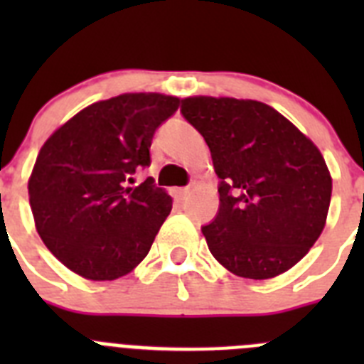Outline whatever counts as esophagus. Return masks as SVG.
<instances>
[{
  "instance_id": "esophagus-1",
  "label": "esophagus",
  "mask_w": 364,
  "mask_h": 364,
  "mask_svg": "<svg viewBox=\"0 0 364 364\" xmlns=\"http://www.w3.org/2000/svg\"><path fill=\"white\" fill-rule=\"evenodd\" d=\"M189 193H191V189H189V188H182V189H178V197L186 198L189 195Z\"/></svg>"
}]
</instances>
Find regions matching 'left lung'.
Listing matches in <instances>:
<instances>
[{
	"instance_id": "1",
	"label": "left lung",
	"mask_w": 364,
	"mask_h": 364,
	"mask_svg": "<svg viewBox=\"0 0 364 364\" xmlns=\"http://www.w3.org/2000/svg\"><path fill=\"white\" fill-rule=\"evenodd\" d=\"M182 114L204 136L220 178L218 215L202 228L211 255L255 281L294 268L323 233L332 198L317 146L257 100L189 96Z\"/></svg>"
}]
</instances>
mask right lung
<instances>
[{"label":"right lung","instance_id":"obj_1","mask_svg":"<svg viewBox=\"0 0 364 364\" xmlns=\"http://www.w3.org/2000/svg\"><path fill=\"white\" fill-rule=\"evenodd\" d=\"M162 92H125L87 105L41 146L28 202L38 235L70 272L89 281H114L149 253L173 198L147 178H125L151 164V140L178 109Z\"/></svg>","mask_w":364,"mask_h":364}]
</instances>
